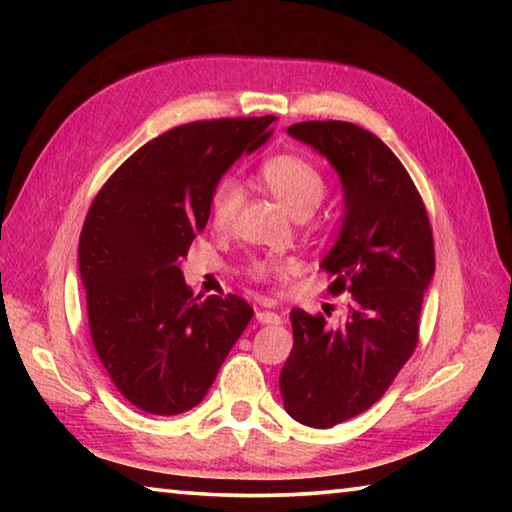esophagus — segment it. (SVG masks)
Instances as JSON below:
<instances>
[{
	"mask_svg": "<svg viewBox=\"0 0 512 512\" xmlns=\"http://www.w3.org/2000/svg\"><path fill=\"white\" fill-rule=\"evenodd\" d=\"M255 318H257V323H262V325H280L282 323V318L275 314V311H262L259 309L257 314H255Z\"/></svg>",
	"mask_w": 512,
	"mask_h": 512,
	"instance_id": "34e87169",
	"label": "esophagus"
}]
</instances>
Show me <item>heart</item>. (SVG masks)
Masks as SVG:
<instances>
[{
    "label": "heart",
    "instance_id": "heart-1",
    "mask_svg": "<svg viewBox=\"0 0 512 512\" xmlns=\"http://www.w3.org/2000/svg\"><path fill=\"white\" fill-rule=\"evenodd\" d=\"M259 178H262L268 192L277 198V203L296 219H307L325 198L323 176L314 164L300 158V155L282 153L268 158L259 169ZM241 201H244V192H241L235 178H221L216 183L210 198V219L216 230H230L235 225ZM277 271H280V266L262 262V259H255L248 266L253 280H266L268 275Z\"/></svg>",
    "mask_w": 512,
    "mask_h": 512
}]
</instances>
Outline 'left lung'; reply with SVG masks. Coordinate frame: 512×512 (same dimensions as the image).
Instances as JSON below:
<instances>
[{
    "label": "left lung",
    "instance_id": "8db88e82",
    "mask_svg": "<svg viewBox=\"0 0 512 512\" xmlns=\"http://www.w3.org/2000/svg\"><path fill=\"white\" fill-rule=\"evenodd\" d=\"M287 133L325 155L343 185V225L320 268L332 275V296L352 293L348 318L329 327L293 309V350L280 372L291 418L329 429L368 411L409 361L436 255L427 207L377 135L350 121H302Z\"/></svg>",
    "mask_w": 512,
    "mask_h": 512
}]
</instances>
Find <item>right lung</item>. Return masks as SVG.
I'll return each mask as SVG.
<instances>
[{"instance_id": "right-lung-1", "label": "right lung", "mask_w": 512, "mask_h": 512, "mask_svg": "<svg viewBox=\"0 0 512 512\" xmlns=\"http://www.w3.org/2000/svg\"><path fill=\"white\" fill-rule=\"evenodd\" d=\"M273 115L176 126L137 149L85 216L79 271L94 350L140 411L178 415L203 400L253 318L239 296L194 298L180 259L210 219L216 183L271 137Z\"/></svg>"}]
</instances>
